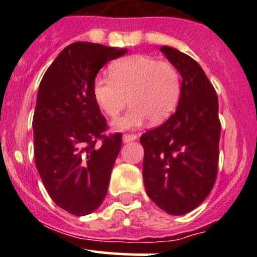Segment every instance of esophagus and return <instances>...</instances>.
I'll use <instances>...</instances> for the list:
<instances>
[{"label": "esophagus", "mask_w": 257, "mask_h": 257, "mask_svg": "<svg viewBox=\"0 0 257 257\" xmlns=\"http://www.w3.org/2000/svg\"><path fill=\"white\" fill-rule=\"evenodd\" d=\"M137 138H138V137H137L136 134H124V136H123V142H124V143H129V142L136 141Z\"/></svg>", "instance_id": "obj_1"}]
</instances>
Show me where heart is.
Instances as JSON below:
<instances>
[{
    "mask_svg": "<svg viewBox=\"0 0 257 257\" xmlns=\"http://www.w3.org/2000/svg\"><path fill=\"white\" fill-rule=\"evenodd\" d=\"M110 78L93 80L92 95L97 107L109 118H116L126 104L124 118L113 123L115 129L141 126L147 119L153 124L167 120L180 98V77L173 64L142 54L124 57L109 67Z\"/></svg>",
    "mask_w": 257,
    "mask_h": 257,
    "instance_id": "obj_1",
    "label": "heart"
}]
</instances>
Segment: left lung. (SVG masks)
<instances>
[{
  "label": "left lung",
  "mask_w": 257,
  "mask_h": 257,
  "mask_svg": "<svg viewBox=\"0 0 257 257\" xmlns=\"http://www.w3.org/2000/svg\"><path fill=\"white\" fill-rule=\"evenodd\" d=\"M181 76L175 113L141 137L148 196L165 212L198 208L214 186L221 125L214 87L198 62L177 48H160Z\"/></svg>",
  "instance_id": "1"
}]
</instances>
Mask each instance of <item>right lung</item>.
<instances>
[{
	"mask_svg": "<svg viewBox=\"0 0 257 257\" xmlns=\"http://www.w3.org/2000/svg\"><path fill=\"white\" fill-rule=\"evenodd\" d=\"M125 53L98 43H72L38 88L32 123L36 167L52 200L77 216L103 203L121 147L120 134L103 136L107 123L93 99V80L107 62Z\"/></svg>",
	"mask_w": 257,
	"mask_h": 257,
	"instance_id": "1",
	"label": "right lung"
}]
</instances>
